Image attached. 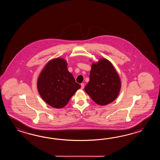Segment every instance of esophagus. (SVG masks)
I'll return each instance as SVG.
<instances>
[{"instance_id":"34e87169","label":"esophagus","mask_w":160,"mask_h":160,"mask_svg":"<svg viewBox=\"0 0 160 160\" xmlns=\"http://www.w3.org/2000/svg\"><path fill=\"white\" fill-rule=\"evenodd\" d=\"M81 86L82 89H83V88H84V86H85V84H84V83H81Z\"/></svg>"}]
</instances>
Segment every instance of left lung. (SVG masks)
<instances>
[{
  "label": "left lung",
  "instance_id": "8db88e82",
  "mask_svg": "<svg viewBox=\"0 0 160 160\" xmlns=\"http://www.w3.org/2000/svg\"><path fill=\"white\" fill-rule=\"evenodd\" d=\"M120 88L119 76L108 60L101 59L92 65L90 81L85 90L95 103L103 106L112 102L118 97Z\"/></svg>",
  "mask_w": 160,
  "mask_h": 160
}]
</instances>
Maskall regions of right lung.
Segmentation results:
<instances>
[{
  "label": "right lung",
  "mask_w": 160,
  "mask_h": 160,
  "mask_svg": "<svg viewBox=\"0 0 160 160\" xmlns=\"http://www.w3.org/2000/svg\"><path fill=\"white\" fill-rule=\"evenodd\" d=\"M37 86L44 101L57 109L65 107L81 88L68 72L66 61L62 58H56L48 62L38 78Z\"/></svg>",
  "instance_id": "1"
}]
</instances>
